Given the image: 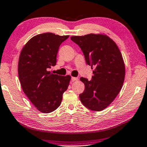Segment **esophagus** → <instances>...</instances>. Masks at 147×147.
<instances>
[{"instance_id": "34e87169", "label": "esophagus", "mask_w": 147, "mask_h": 147, "mask_svg": "<svg viewBox=\"0 0 147 147\" xmlns=\"http://www.w3.org/2000/svg\"><path fill=\"white\" fill-rule=\"evenodd\" d=\"M79 80L78 78H76V77H72L71 78V80L73 81H78Z\"/></svg>"}]
</instances>
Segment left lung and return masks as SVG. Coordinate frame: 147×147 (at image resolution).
Masks as SVG:
<instances>
[{
  "mask_svg": "<svg viewBox=\"0 0 147 147\" xmlns=\"http://www.w3.org/2000/svg\"><path fill=\"white\" fill-rule=\"evenodd\" d=\"M84 54L87 64L93 68L91 80L81 78L85 90L80 98L85 107L102 111L111 104L122 88L125 75V63L114 40L105 34L72 36Z\"/></svg>",
  "mask_w": 147,
  "mask_h": 147,
  "instance_id": "obj_1",
  "label": "left lung"
}]
</instances>
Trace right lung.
Returning <instances> with one entry per match:
<instances>
[{
  "instance_id": "1",
  "label": "right lung",
  "mask_w": 147,
  "mask_h": 147,
  "mask_svg": "<svg viewBox=\"0 0 147 147\" xmlns=\"http://www.w3.org/2000/svg\"><path fill=\"white\" fill-rule=\"evenodd\" d=\"M68 37L52 33L37 35L28 40L20 53L18 71L22 90L42 113L57 109L69 86L70 76H58L49 71L56 65L60 45Z\"/></svg>"
}]
</instances>
